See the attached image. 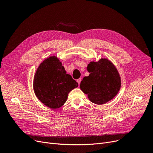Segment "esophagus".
I'll return each instance as SVG.
<instances>
[{
  "mask_svg": "<svg viewBox=\"0 0 153 153\" xmlns=\"http://www.w3.org/2000/svg\"><path fill=\"white\" fill-rule=\"evenodd\" d=\"M81 80H82V79H81V78H79V79L77 80V83H78L79 85L80 84V82H81Z\"/></svg>",
  "mask_w": 153,
  "mask_h": 153,
  "instance_id": "obj_1",
  "label": "esophagus"
}]
</instances>
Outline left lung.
<instances>
[{"label":"left lung","mask_w":153,"mask_h":153,"mask_svg":"<svg viewBox=\"0 0 153 153\" xmlns=\"http://www.w3.org/2000/svg\"><path fill=\"white\" fill-rule=\"evenodd\" d=\"M87 69L90 74L83 78L80 88L91 102L103 105L117 95L121 80L117 68L110 60L101 58L97 62H91Z\"/></svg>","instance_id":"left-lung-1"}]
</instances>
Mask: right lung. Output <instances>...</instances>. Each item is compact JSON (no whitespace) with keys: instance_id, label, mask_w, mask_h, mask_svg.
<instances>
[{"instance_id":"obj_1","label":"right lung","mask_w":153,"mask_h":153,"mask_svg":"<svg viewBox=\"0 0 153 153\" xmlns=\"http://www.w3.org/2000/svg\"><path fill=\"white\" fill-rule=\"evenodd\" d=\"M78 84L66 71L56 56L46 58L37 69L33 81L36 96L47 107L55 109L62 107L68 94Z\"/></svg>"}]
</instances>
